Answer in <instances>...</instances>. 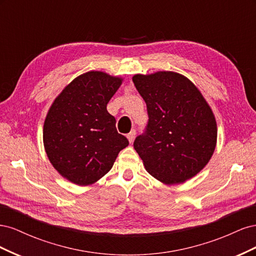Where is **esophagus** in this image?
I'll return each instance as SVG.
<instances>
[{
	"instance_id": "34e87169",
	"label": "esophagus",
	"mask_w": 256,
	"mask_h": 256,
	"mask_svg": "<svg viewBox=\"0 0 256 256\" xmlns=\"http://www.w3.org/2000/svg\"><path fill=\"white\" fill-rule=\"evenodd\" d=\"M134 136H136V130H131L130 132L127 134V138H128V141L131 143V142H134Z\"/></svg>"
}]
</instances>
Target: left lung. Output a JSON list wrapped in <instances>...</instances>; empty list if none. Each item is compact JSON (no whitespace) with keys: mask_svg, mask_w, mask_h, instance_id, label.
Listing matches in <instances>:
<instances>
[{"mask_svg":"<svg viewBox=\"0 0 256 256\" xmlns=\"http://www.w3.org/2000/svg\"><path fill=\"white\" fill-rule=\"evenodd\" d=\"M145 100L148 125L134 150L152 177L166 184L187 182L206 166L216 145V122L202 92L187 76L157 72L132 76Z\"/></svg>","mask_w":256,"mask_h":256,"instance_id":"left-lung-1","label":"left lung"}]
</instances>
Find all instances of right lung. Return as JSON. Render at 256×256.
<instances>
[{
  "instance_id": "add662e5",
  "label": "right lung",
  "mask_w": 256,
  "mask_h": 256,
  "mask_svg": "<svg viewBox=\"0 0 256 256\" xmlns=\"http://www.w3.org/2000/svg\"><path fill=\"white\" fill-rule=\"evenodd\" d=\"M122 80L98 70L82 74L60 92L46 116V154L58 174L74 184L98 182L129 144L106 110Z\"/></svg>"
}]
</instances>
